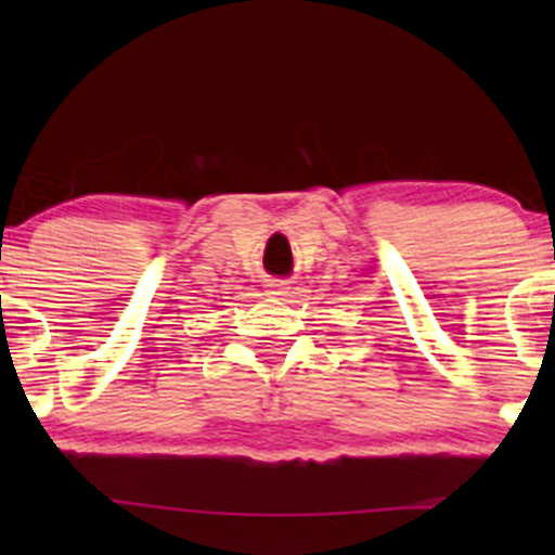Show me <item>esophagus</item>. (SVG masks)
I'll use <instances>...</instances> for the list:
<instances>
[{"label": "esophagus", "instance_id": "34e87169", "mask_svg": "<svg viewBox=\"0 0 555 555\" xmlns=\"http://www.w3.org/2000/svg\"><path fill=\"white\" fill-rule=\"evenodd\" d=\"M269 286L276 295H282V292L286 289V282H282V279H269Z\"/></svg>", "mask_w": 555, "mask_h": 555}]
</instances>
